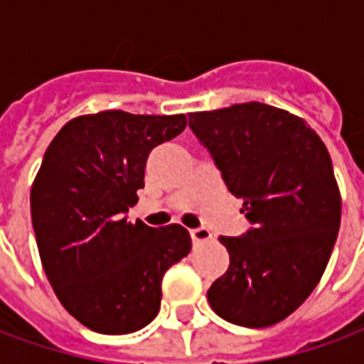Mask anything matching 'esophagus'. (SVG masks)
Wrapping results in <instances>:
<instances>
[{
    "label": "esophagus",
    "mask_w": 364,
    "mask_h": 364,
    "mask_svg": "<svg viewBox=\"0 0 364 364\" xmlns=\"http://www.w3.org/2000/svg\"><path fill=\"white\" fill-rule=\"evenodd\" d=\"M191 237H193V242L195 244H200V242H208L213 234H210V230L208 228H197V230H191Z\"/></svg>",
    "instance_id": "obj_1"
}]
</instances>
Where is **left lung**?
I'll return each mask as SVG.
<instances>
[{"instance_id": "obj_1", "label": "left lung", "mask_w": 364, "mask_h": 364, "mask_svg": "<svg viewBox=\"0 0 364 364\" xmlns=\"http://www.w3.org/2000/svg\"><path fill=\"white\" fill-rule=\"evenodd\" d=\"M189 127L253 224L220 237L230 267L208 289L210 308L269 328L310 296L336 245L341 195L329 151L304 119L257 101L189 112Z\"/></svg>"}]
</instances>
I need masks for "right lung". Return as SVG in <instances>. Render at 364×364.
<instances>
[{
  "label": "right lung",
  "mask_w": 364,
  "mask_h": 364,
  "mask_svg": "<svg viewBox=\"0 0 364 364\" xmlns=\"http://www.w3.org/2000/svg\"><path fill=\"white\" fill-rule=\"evenodd\" d=\"M187 127L185 114L103 111L66 122L31 189V216L44 273L85 328L132 333L159 312L161 279L191 252L179 224L128 222L150 151Z\"/></svg>",
  "instance_id": "obj_1"
}]
</instances>
